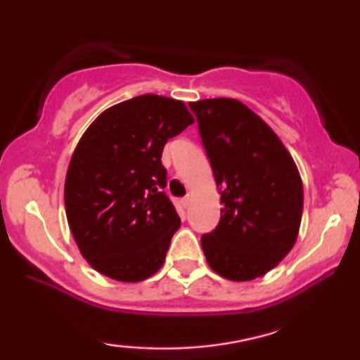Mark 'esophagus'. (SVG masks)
<instances>
[{
    "instance_id": "esophagus-1",
    "label": "esophagus",
    "mask_w": 360,
    "mask_h": 360,
    "mask_svg": "<svg viewBox=\"0 0 360 360\" xmlns=\"http://www.w3.org/2000/svg\"><path fill=\"white\" fill-rule=\"evenodd\" d=\"M190 203H191V196H190V195H186L185 198H181V205H184L185 208H188Z\"/></svg>"
}]
</instances>
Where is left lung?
Segmentation results:
<instances>
[{
  "instance_id": "left-lung-1",
  "label": "left lung",
  "mask_w": 360,
  "mask_h": 360,
  "mask_svg": "<svg viewBox=\"0 0 360 360\" xmlns=\"http://www.w3.org/2000/svg\"><path fill=\"white\" fill-rule=\"evenodd\" d=\"M221 193V219L201 236L206 262L245 282L272 270L297 240L303 185L278 136L238 100L190 103Z\"/></svg>"
}]
</instances>
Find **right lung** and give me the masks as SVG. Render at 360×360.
<instances>
[{"mask_svg": "<svg viewBox=\"0 0 360 360\" xmlns=\"http://www.w3.org/2000/svg\"><path fill=\"white\" fill-rule=\"evenodd\" d=\"M190 124L181 101L142 95L108 108L82 136L63 198L78 249L100 274L141 282L162 267L180 228L162 150Z\"/></svg>", "mask_w": 360, "mask_h": 360, "instance_id": "right-lung-1", "label": "right lung"}]
</instances>
